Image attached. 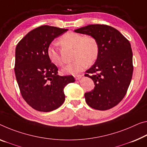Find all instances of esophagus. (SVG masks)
Masks as SVG:
<instances>
[{
    "label": "esophagus",
    "instance_id": "esophagus-1",
    "mask_svg": "<svg viewBox=\"0 0 147 147\" xmlns=\"http://www.w3.org/2000/svg\"><path fill=\"white\" fill-rule=\"evenodd\" d=\"M82 76H83L82 75H77L75 76V78L76 80H80L81 78H82Z\"/></svg>",
    "mask_w": 147,
    "mask_h": 147
}]
</instances>
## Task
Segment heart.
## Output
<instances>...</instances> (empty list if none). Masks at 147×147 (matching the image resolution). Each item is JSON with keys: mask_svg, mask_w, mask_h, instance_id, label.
I'll return each instance as SVG.
<instances>
[{"mask_svg": "<svg viewBox=\"0 0 147 147\" xmlns=\"http://www.w3.org/2000/svg\"><path fill=\"white\" fill-rule=\"evenodd\" d=\"M60 42L74 48V59L75 60L62 69V73L66 75H77L86 67L87 64H93L98 56V42L92 35L83 36L80 33L68 32L60 38ZM47 55L53 64L62 66V60L56 45H51L49 47Z\"/></svg>", "mask_w": 147, "mask_h": 147, "instance_id": "1", "label": "heart"}]
</instances>
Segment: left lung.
<instances>
[{"mask_svg": "<svg viewBox=\"0 0 147 147\" xmlns=\"http://www.w3.org/2000/svg\"><path fill=\"white\" fill-rule=\"evenodd\" d=\"M74 31L93 36L99 45L98 58L85 75L95 85L85 93V101L94 109H110L123 98L131 80L134 66L130 42L118 30L107 25H88Z\"/></svg>", "mask_w": 147, "mask_h": 147, "instance_id": "8db88e82", "label": "left lung"}]
</instances>
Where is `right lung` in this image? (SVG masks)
<instances>
[{"mask_svg":"<svg viewBox=\"0 0 147 147\" xmlns=\"http://www.w3.org/2000/svg\"><path fill=\"white\" fill-rule=\"evenodd\" d=\"M68 29L42 26L29 32L16 48L15 75L22 96L33 109L51 112L65 100L64 87L75 81L72 76H60L47 49L52 41Z\"/></svg>","mask_w":147,"mask_h":147,"instance_id":"obj_1","label":"right lung"}]
</instances>
